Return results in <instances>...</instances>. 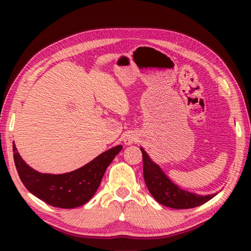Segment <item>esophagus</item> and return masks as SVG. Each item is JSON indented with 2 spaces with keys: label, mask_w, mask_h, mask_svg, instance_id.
Returning a JSON list of instances; mask_svg holds the SVG:
<instances>
[{
  "label": "esophagus",
  "mask_w": 251,
  "mask_h": 251,
  "mask_svg": "<svg viewBox=\"0 0 251 251\" xmlns=\"http://www.w3.org/2000/svg\"><path fill=\"white\" fill-rule=\"evenodd\" d=\"M136 142H138V136L134 131H128L124 136V144L125 145H133Z\"/></svg>",
  "instance_id": "obj_1"
}]
</instances>
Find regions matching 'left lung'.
Returning <instances> with one entry per match:
<instances>
[{"label": "left lung", "mask_w": 251, "mask_h": 251, "mask_svg": "<svg viewBox=\"0 0 251 251\" xmlns=\"http://www.w3.org/2000/svg\"><path fill=\"white\" fill-rule=\"evenodd\" d=\"M141 151L143 154L144 179L151 196L161 205L174 209H188L202 205L217 195L211 194L202 196L181 189L169 179L158 165L151 159L143 147H141Z\"/></svg>", "instance_id": "obj_1"}]
</instances>
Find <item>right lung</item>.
Here are the masks:
<instances>
[{
    "instance_id": "1",
    "label": "right lung",
    "mask_w": 251,
    "mask_h": 251,
    "mask_svg": "<svg viewBox=\"0 0 251 251\" xmlns=\"http://www.w3.org/2000/svg\"><path fill=\"white\" fill-rule=\"evenodd\" d=\"M122 148V145H117L101 152L83 167L58 175L43 174L29 167L15 145L13 152L16 171L29 193L50 206L71 209L84 205L94 196L106 168Z\"/></svg>"
}]
</instances>
